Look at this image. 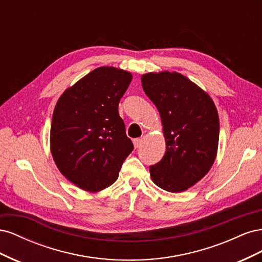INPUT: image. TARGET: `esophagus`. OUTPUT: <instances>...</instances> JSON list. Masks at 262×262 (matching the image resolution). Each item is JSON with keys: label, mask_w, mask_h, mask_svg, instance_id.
Listing matches in <instances>:
<instances>
[{"label": "esophagus", "mask_w": 262, "mask_h": 262, "mask_svg": "<svg viewBox=\"0 0 262 262\" xmlns=\"http://www.w3.org/2000/svg\"><path fill=\"white\" fill-rule=\"evenodd\" d=\"M142 143H143V139H134L133 140V144H134V147L136 148H139L141 145H142Z\"/></svg>", "instance_id": "esophagus-1"}]
</instances>
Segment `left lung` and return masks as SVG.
I'll list each match as a JSON object with an SVG mask.
<instances>
[{"label":"left lung","mask_w":262,"mask_h":262,"mask_svg":"<svg viewBox=\"0 0 262 262\" xmlns=\"http://www.w3.org/2000/svg\"><path fill=\"white\" fill-rule=\"evenodd\" d=\"M142 87L161 116L166 152L150 166L153 182L169 192H182L200 181L215 161L220 120L214 101L177 72H150Z\"/></svg>","instance_id":"obj_1"}]
</instances>
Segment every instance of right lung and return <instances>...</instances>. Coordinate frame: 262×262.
Wrapping results in <instances>:
<instances>
[{
    "instance_id": "add662e5",
    "label": "right lung",
    "mask_w": 262,
    "mask_h": 262,
    "mask_svg": "<svg viewBox=\"0 0 262 262\" xmlns=\"http://www.w3.org/2000/svg\"><path fill=\"white\" fill-rule=\"evenodd\" d=\"M131 81L128 71L97 68L63 92L54 107L53 161L63 176L85 191L98 192L112 186L133 150L118 113Z\"/></svg>"
}]
</instances>
